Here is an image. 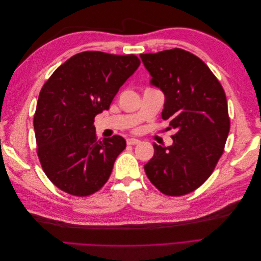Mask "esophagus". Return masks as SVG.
Here are the masks:
<instances>
[{
	"mask_svg": "<svg viewBox=\"0 0 261 261\" xmlns=\"http://www.w3.org/2000/svg\"><path fill=\"white\" fill-rule=\"evenodd\" d=\"M126 143H127V145H138L140 143V140L136 138H128L126 140Z\"/></svg>",
	"mask_w": 261,
	"mask_h": 261,
	"instance_id": "obj_1",
	"label": "esophagus"
}]
</instances>
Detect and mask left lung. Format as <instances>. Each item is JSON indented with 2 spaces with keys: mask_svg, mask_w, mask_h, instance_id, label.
Instances as JSON below:
<instances>
[{
  "mask_svg": "<svg viewBox=\"0 0 261 261\" xmlns=\"http://www.w3.org/2000/svg\"><path fill=\"white\" fill-rule=\"evenodd\" d=\"M150 84L164 94L161 116L176 133L169 147L153 144L145 164L150 181L168 196L192 193L208 179L230 132L222 86L204 63L181 49L140 54Z\"/></svg>",
  "mask_w": 261,
  "mask_h": 261,
  "instance_id": "8db88e82",
  "label": "left lung"
}]
</instances>
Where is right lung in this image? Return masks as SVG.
<instances>
[{"mask_svg":"<svg viewBox=\"0 0 261 261\" xmlns=\"http://www.w3.org/2000/svg\"><path fill=\"white\" fill-rule=\"evenodd\" d=\"M139 65L134 54L86 51L68 59L43 85L34 117L37 153L61 191L85 197L107 183L126 141L118 135L97 140L94 116L109 110Z\"/></svg>","mask_w":261,"mask_h":261,"instance_id":"1","label":"right lung"}]
</instances>
